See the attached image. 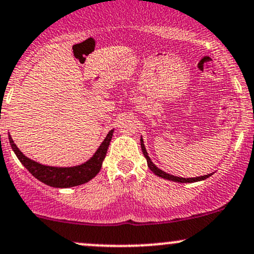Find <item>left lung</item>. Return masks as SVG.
<instances>
[{"mask_svg": "<svg viewBox=\"0 0 254 254\" xmlns=\"http://www.w3.org/2000/svg\"><path fill=\"white\" fill-rule=\"evenodd\" d=\"M141 148H142V152H143L144 158L147 159V164H148V168L150 169V171H152L153 174L157 175V176H159V177L165 178V180H170V181H174V182H180V183H191V182H197V181L206 180V178H208L211 175H212V174H210V175H205V176L193 177V178H183V177L172 176V175H169V174H166V172H164L163 170L158 169L157 166L152 163V160H150V158L148 157V153H147V150H146V147H144V143H143V140H142V137H141Z\"/></svg>", "mask_w": 254, "mask_h": 254, "instance_id": "1", "label": "left lung"}]
</instances>
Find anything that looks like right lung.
<instances>
[{"instance_id":"add662e5","label":"right lung","mask_w":254,"mask_h":254,"mask_svg":"<svg viewBox=\"0 0 254 254\" xmlns=\"http://www.w3.org/2000/svg\"><path fill=\"white\" fill-rule=\"evenodd\" d=\"M112 135L113 130H111L93 157L82 165L72 166V168H55V166L42 165L37 161H33L31 159L25 157L21 150L14 143L10 135L8 136V138H9V143L15 155L25 168L29 170V172L33 177L43 182L44 185L54 187V188H69V187L80 186L83 183L89 182L91 178H94L99 174L102 166V161H104L106 153H107L108 146H110V142L112 140Z\"/></svg>"}]
</instances>
